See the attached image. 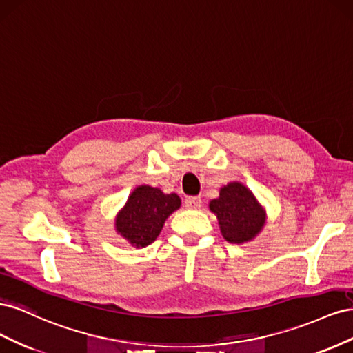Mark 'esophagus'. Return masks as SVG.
<instances>
[{
  "mask_svg": "<svg viewBox=\"0 0 353 353\" xmlns=\"http://www.w3.org/2000/svg\"><path fill=\"white\" fill-rule=\"evenodd\" d=\"M184 205L187 209H199L201 206V199L197 197V196H191V197H187Z\"/></svg>",
  "mask_w": 353,
  "mask_h": 353,
  "instance_id": "34e87169",
  "label": "esophagus"
}]
</instances>
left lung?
<instances>
[{
    "mask_svg": "<svg viewBox=\"0 0 353 353\" xmlns=\"http://www.w3.org/2000/svg\"><path fill=\"white\" fill-rule=\"evenodd\" d=\"M209 209L219 223L222 237L232 244L252 241L266 223V210L240 181L221 187L219 197L209 201Z\"/></svg>",
    "mask_w": 353,
    "mask_h": 353,
    "instance_id": "obj_1",
    "label": "left lung"
}]
</instances>
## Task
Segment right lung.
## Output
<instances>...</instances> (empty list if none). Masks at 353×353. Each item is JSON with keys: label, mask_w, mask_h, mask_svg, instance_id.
I'll return each mask as SVG.
<instances>
[{"label": "right lung", "mask_w": 353, "mask_h": 353, "mask_svg": "<svg viewBox=\"0 0 353 353\" xmlns=\"http://www.w3.org/2000/svg\"><path fill=\"white\" fill-rule=\"evenodd\" d=\"M179 208L178 194H165L152 185H138L116 213L114 230L134 248H147L159 237L165 221Z\"/></svg>", "instance_id": "1"}]
</instances>
